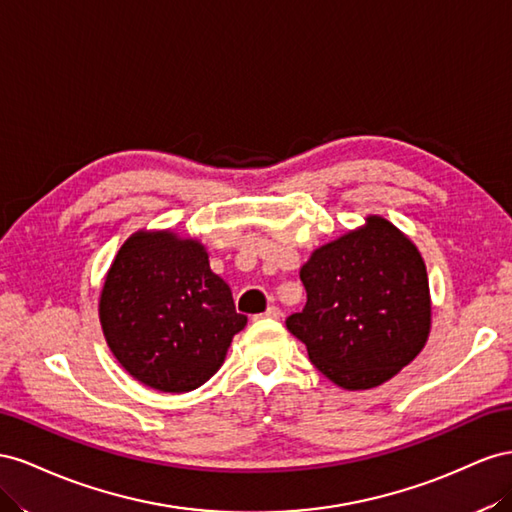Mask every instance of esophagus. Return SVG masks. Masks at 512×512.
<instances>
[{"label": "esophagus", "instance_id": "34e87169", "mask_svg": "<svg viewBox=\"0 0 512 512\" xmlns=\"http://www.w3.org/2000/svg\"><path fill=\"white\" fill-rule=\"evenodd\" d=\"M259 317H264V319H279V317H281V309H279V306H268L266 313H261Z\"/></svg>", "mask_w": 512, "mask_h": 512}]
</instances>
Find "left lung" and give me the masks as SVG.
<instances>
[{"mask_svg": "<svg viewBox=\"0 0 512 512\" xmlns=\"http://www.w3.org/2000/svg\"><path fill=\"white\" fill-rule=\"evenodd\" d=\"M306 304L287 330L330 382L367 390L388 382L425 347L427 268L410 238L382 216L317 248L300 270Z\"/></svg>", "mask_w": 512, "mask_h": 512, "instance_id": "obj_1", "label": "left lung"}]
</instances>
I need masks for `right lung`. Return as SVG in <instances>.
Returning a JSON list of instances; mask_svg holds the SVG:
<instances>
[{
	"label": "right lung",
	"instance_id": "add662e5",
	"mask_svg": "<svg viewBox=\"0 0 512 512\" xmlns=\"http://www.w3.org/2000/svg\"><path fill=\"white\" fill-rule=\"evenodd\" d=\"M100 324L113 356L141 384L188 392L218 371L246 315L197 240L139 231L111 264Z\"/></svg>",
	"mask_w": 512,
	"mask_h": 512
}]
</instances>
